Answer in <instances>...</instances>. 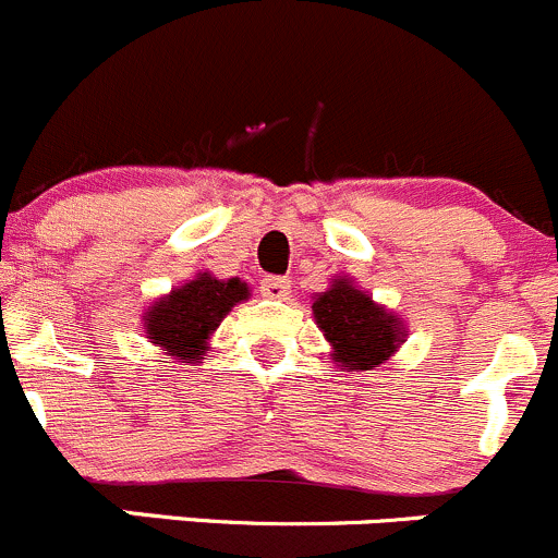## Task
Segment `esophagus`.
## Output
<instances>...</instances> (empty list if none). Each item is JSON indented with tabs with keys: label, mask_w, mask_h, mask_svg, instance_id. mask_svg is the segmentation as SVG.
<instances>
[{
	"label": "esophagus",
	"mask_w": 558,
	"mask_h": 558,
	"mask_svg": "<svg viewBox=\"0 0 558 558\" xmlns=\"http://www.w3.org/2000/svg\"><path fill=\"white\" fill-rule=\"evenodd\" d=\"M260 292L266 298H271V301H284V298H290V279H284V277L263 279Z\"/></svg>",
	"instance_id": "34e87169"
}]
</instances>
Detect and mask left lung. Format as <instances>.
I'll return each instance as SVG.
<instances>
[{
  "label": "left lung",
  "instance_id": "8db88e82",
  "mask_svg": "<svg viewBox=\"0 0 558 558\" xmlns=\"http://www.w3.org/2000/svg\"><path fill=\"white\" fill-rule=\"evenodd\" d=\"M312 308L319 330L333 344L330 357L344 368L368 372L388 361L399 347V319L377 306L366 292L355 290L347 279L330 284V290L323 292Z\"/></svg>",
  "mask_w": 558,
  "mask_h": 558
}]
</instances>
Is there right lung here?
I'll return each instance as SVG.
<instances>
[{"label":"right lung","instance_id":"right-lung-1","mask_svg":"<svg viewBox=\"0 0 558 558\" xmlns=\"http://www.w3.org/2000/svg\"><path fill=\"white\" fill-rule=\"evenodd\" d=\"M250 298V287L239 279H214L201 274L146 312V339L162 347L181 363H201L208 336L217 330L225 314Z\"/></svg>","mask_w":558,"mask_h":558}]
</instances>
